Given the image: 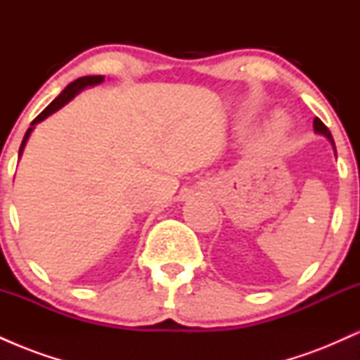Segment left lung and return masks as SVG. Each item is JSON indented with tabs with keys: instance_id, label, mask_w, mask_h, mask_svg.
<instances>
[{
	"instance_id": "8db88e82",
	"label": "left lung",
	"mask_w": 360,
	"mask_h": 360,
	"mask_svg": "<svg viewBox=\"0 0 360 360\" xmlns=\"http://www.w3.org/2000/svg\"><path fill=\"white\" fill-rule=\"evenodd\" d=\"M313 127H315V131H318V134H321V135H325L326 139L330 140V142H332V146H333V148H335V142H333V139H332V134H330V130L328 128L325 127V123L321 122L320 118H315V122H313Z\"/></svg>"
}]
</instances>
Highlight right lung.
<instances>
[{
  "mask_svg": "<svg viewBox=\"0 0 360 360\" xmlns=\"http://www.w3.org/2000/svg\"><path fill=\"white\" fill-rule=\"evenodd\" d=\"M103 79H105V77H103V76H84V77H79V79L72 81L71 84H69L68 88H65L64 91H62V93L59 94V96H57L56 100H53V101L51 103V105H49L47 108H45V110L42 111V113H40L39 117H37V118L34 120V122H32V127L28 128V130H27V134H25V137H23L22 146H20V155H22L25 143H27L28 137H30V134H32V130H34V125H35V123L42 122L44 118H47V117H49V115H52L53 111H57L59 108H62V106H64L65 103H68V101H71L72 98L76 96L77 93H79V91H82L84 88H88V86L100 84V82H103Z\"/></svg>",
  "mask_w": 360,
  "mask_h": 360,
  "instance_id": "add662e5",
  "label": "right lung"
}]
</instances>
